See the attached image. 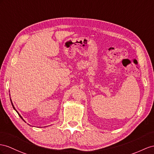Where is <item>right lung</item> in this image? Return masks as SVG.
Masks as SVG:
<instances>
[{"label": "right lung", "instance_id": "add662e5", "mask_svg": "<svg viewBox=\"0 0 154 154\" xmlns=\"http://www.w3.org/2000/svg\"><path fill=\"white\" fill-rule=\"evenodd\" d=\"M10 101H11V105H12V106H13V108H14V109L15 110V111H16V112H17V114H18V115H19V116H20V118H21V119H22V120H23V121H25L24 120H23V118H22V116H21L20 115H19V112H17V111H16V110H15V107H14V105H13V103H12V101H11V98H10Z\"/></svg>", "mask_w": 154, "mask_h": 154}]
</instances>
